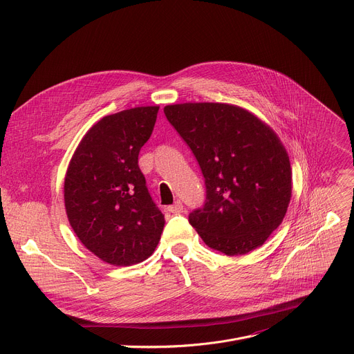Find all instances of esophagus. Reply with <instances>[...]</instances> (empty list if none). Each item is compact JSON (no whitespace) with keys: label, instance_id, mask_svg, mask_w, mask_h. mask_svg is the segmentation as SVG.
<instances>
[{"label":"esophagus","instance_id":"esophagus-1","mask_svg":"<svg viewBox=\"0 0 354 354\" xmlns=\"http://www.w3.org/2000/svg\"><path fill=\"white\" fill-rule=\"evenodd\" d=\"M168 212H169V213H182V212H183V205L180 203V201H176L175 205H172V206L168 207Z\"/></svg>","mask_w":354,"mask_h":354}]
</instances>
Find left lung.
Instances as JSON below:
<instances>
[{
    "label": "left lung",
    "mask_w": 354,
    "mask_h": 354,
    "mask_svg": "<svg viewBox=\"0 0 354 354\" xmlns=\"http://www.w3.org/2000/svg\"><path fill=\"white\" fill-rule=\"evenodd\" d=\"M164 113L206 179V203L190 213L192 227L227 257L262 246L281 224L292 190L290 158L276 131L231 104H176Z\"/></svg>",
    "instance_id": "obj_1"
}]
</instances>
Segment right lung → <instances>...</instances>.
Returning <instances> with one entry per match:
<instances>
[{
    "instance_id": "obj_1",
    "label": "right lung",
    "mask_w": 354,
    "mask_h": 354,
    "mask_svg": "<svg viewBox=\"0 0 354 354\" xmlns=\"http://www.w3.org/2000/svg\"><path fill=\"white\" fill-rule=\"evenodd\" d=\"M160 106H138L97 120L75 148L64 178L67 218L100 261L131 266L153 255L165 225L138 168Z\"/></svg>"
}]
</instances>
